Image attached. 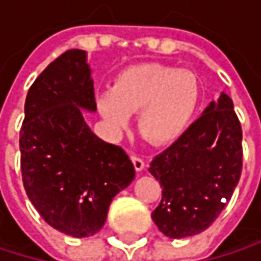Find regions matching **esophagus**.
<instances>
[{"label": "esophagus", "mask_w": 261, "mask_h": 261, "mask_svg": "<svg viewBox=\"0 0 261 261\" xmlns=\"http://www.w3.org/2000/svg\"><path fill=\"white\" fill-rule=\"evenodd\" d=\"M131 160H133L134 169H136L137 172H142V171L145 169V162H143L140 157H137V155H131Z\"/></svg>", "instance_id": "esophagus-1"}]
</instances>
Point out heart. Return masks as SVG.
<instances>
[{
  "label": "heart",
  "instance_id": "1",
  "mask_svg": "<svg viewBox=\"0 0 261 261\" xmlns=\"http://www.w3.org/2000/svg\"><path fill=\"white\" fill-rule=\"evenodd\" d=\"M201 98L199 81L186 69L145 63L122 71L96 99L109 128L122 133L137 113V130L152 145L175 142L193 119Z\"/></svg>",
  "mask_w": 261,
  "mask_h": 261
}]
</instances>
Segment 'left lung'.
Instances as JSON below:
<instances>
[{"label": "left lung", "mask_w": 261, "mask_h": 261, "mask_svg": "<svg viewBox=\"0 0 261 261\" xmlns=\"http://www.w3.org/2000/svg\"><path fill=\"white\" fill-rule=\"evenodd\" d=\"M242 127L224 92L149 165L162 186L152 212L157 228L171 239L199 234L221 215L242 172Z\"/></svg>", "instance_id": "1"}]
</instances>
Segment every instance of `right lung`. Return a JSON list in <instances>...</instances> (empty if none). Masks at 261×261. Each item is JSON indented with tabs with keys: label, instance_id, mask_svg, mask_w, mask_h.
<instances>
[{
	"label": "right lung",
	"instance_id": "obj_1",
	"mask_svg": "<svg viewBox=\"0 0 261 261\" xmlns=\"http://www.w3.org/2000/svg\"><path fill=\"white\" fill-rule=\"evenodd\" d=\"M86 51L69 49L31 84L19 133L27 196L60 233H98L112 199L134 180V166L121 146L99 139L84 121L95 112L92 71Z\"/></svg>",
	"mask_w": 261,
	"mask_h": 261
}]
</instances>
